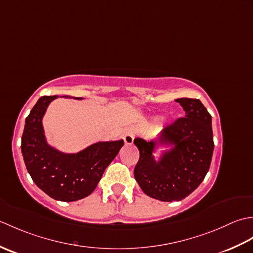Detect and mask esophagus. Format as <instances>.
<instances>
[{
  "label": "esophagus",
  "mask_w": 253,
  "mask_h": 253,
  "mask_svg": "<svg viewBox=\"0 0 253 253\" xmlns=\"http://www.w3.org/2000/svg\"><path fill=\"white\" fill-rule=\"evenodd\" d=\"M135 130L133 129H128L124 133V141L126 144H132L133 139H135Z\"/></svg>",
  "instance_id": "1"
}]
</instances>
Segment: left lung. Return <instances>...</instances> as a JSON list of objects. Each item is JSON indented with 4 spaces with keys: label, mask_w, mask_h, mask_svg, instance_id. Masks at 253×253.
Masks as SVG:
<instances>
[{
    "label": "left lung",
    "mask_w": 253,
    "mask_h": 253,
    "mask_svg": "<svg viewBox=\"0 0 253 253\" xmlns=\"http://www.w3.org/2000/svg\"><path fill=\"white\" fill-rule=\"evenodd\" d=\"M185 111V117L176 118L164 127L160 142L173 143L160 162L152 152L154 141L136 138L139 149L133 175L143 192L161 201H180L196 190L211 165L214 142L212 117L199 99L176 100Z\"/></svg>",
    "instance_id": "obj_1"
}]
</instances>
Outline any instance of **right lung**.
Segmentation results:
<instances>
[{"mask_svg":"<svg viewBox=\"0 0 253 253\" xmlns=\"http://www.w3.org/2000/svg\"><path fill=\"white\" fill-rule=\"evenodd\" d=\"M56 96H41L32 107L25 122L21 153L27 170L42 191L55 200L72 202L89 196L95 189L124 141L98 142L76 154L58 152L47 146L42 117Z\"/></svg>","mask_w":253,"mask_h":253,"instance_id":"right-lung-1","label":"right lung"}]
</instances>
